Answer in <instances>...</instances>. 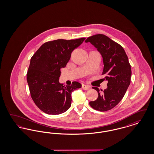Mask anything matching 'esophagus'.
I'll return each instance as SVG.
<instances>
[{"mask_svg": "<svg viewBox=\"0 0 154 154\" xmlns=\"http://www.w3.org/2000/svg\"><path fill=\"white\" fill-rule=\"evenodd\" d=\"M90 88H91V87L89 86V85H84V84L82 85V88L84 90H88V89H90Z\"/></svg>", "mask_w": 154, "mask_h": 154, "instance_id": "34e87169", "label": "esophagus"}]
</instances>
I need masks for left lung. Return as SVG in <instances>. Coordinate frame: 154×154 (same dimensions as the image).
<instances>
[{
    "label": "left lung",
    "instance_id": "8db88e82",
    "mask_svg": "<svg viewBox=\"0 0 154 154\" xmlns=\"http://www.w3.org/2000/svg\"><path fill=\"white\" fill-rule=\"evenodd\" d=\"M90 42L102 55L104 64L103 75L108 81L107 88L102 94L97 87L98 97L89 102L96 110L106 111L116 106L122 99L131 84V66L123 47L102 34L89 37L85 43Z\"/></svg>",
    "mask_w": 154,
    "mask_h": 154
}]
</instances>
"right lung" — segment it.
<instances>
[{
  "label": "right lung",
  "mask_w": 154,
  "mask_h": 154,
  "mask_svg": "<svg viewBox=\"0 0 154 154\" xmlns=\"http://www.w3.org/2000/svg\"><path fill=\"white\" fill-rule=\"evenodd\" d=\"M85 39H58L46 42L30 59L26 74L30 94L35 104L45 113L58 115L66 111L71 106L72 93L81 87L77 81L63 86L59 79L60 69L66 67L72 52Z\"/></svg>",
  "instance_id": "right-lung-1"
}]
</instances>
